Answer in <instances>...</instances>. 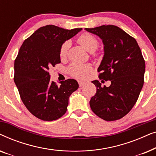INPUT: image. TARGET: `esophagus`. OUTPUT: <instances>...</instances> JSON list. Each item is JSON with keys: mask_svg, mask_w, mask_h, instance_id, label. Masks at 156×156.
<instances>
[{"mask_svg": "<svg viewBox=\"0 0 156 156\" xmlns=\"http://www.w3.org/2000/svg\"><path fill=\"white\" fill-rule=\"evenodd\" d=\"M79 85H80V87H83L84 86V85L85 84V82H82V81H79Z\"/></svg>", "mask_w": 156, "mask_h": 156, "instance_id": "1", "label": "esophagus"}]
</instances>
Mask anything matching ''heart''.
<instances>
[{
    "mask_svg": "<svg viewBox=\"0 0 156 156\" xmlns=\"http://www.w3.org/2000/svg\"><path fill=\"white\" fill-rule=\"evenodd\" d=\"M78 42L89 52H94L99 45V42L97 38L90 33L82 34L78 38ZM69 42L68 41L64 42L61 46L59 50V55L61 58L66 57L69 50ZM91 69V67L89 64L72 63L68 67V71L69 73L76 78H84Z\"/></svg>",
    "mask_w": 156,
    "mask_h": 156,
    "instance_id": "obj_1",
    "label": "heart"
}]
</instances>
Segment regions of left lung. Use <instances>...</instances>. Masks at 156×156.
Returning <instances> with one entry per match:
<instances>
[{"label": "left lung", "instance_id": "1", "mask_svg": "<svg viewBox=\"0 0 156 156\" xmlns=\"http://www.w3.org/2000/svg\"><path fill=\"white\" fill-rule=\"evenodd\" d=\"M84 30L101 39L104 56L98 67L99 77L111 81L108 87L92 81L97 93L91 98L90 107L104 120H118L133 107L144 86L146 65L141 51L133 37L115 25Z\"/></svg>", "mask_w": 156, "mask_h": 156}]
</instances>
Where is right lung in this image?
Returning a JSON list of instances; mask_svg holds the SVG:
<instances>
[{
    "mask_svg": "<svg viewBox=\"0 0 156 156\" xmlns=\"http://www.w3.org/2000/svg\"><path fill=\"white\" fill-rule=\"evenodd\" d=\"M82 28L65 30L53 25L40 27L23 42L14 64V82L23 104L42 121L57 120L67 112L70 95L79 88L68 79L57 85L48 70L60 63L59 50Z\"/></svg>",
    "mask_w": 156,
    "mask_h": 156,
    "instance_id": "obj_1",
    "label": "right lung"
}]
</instances>
